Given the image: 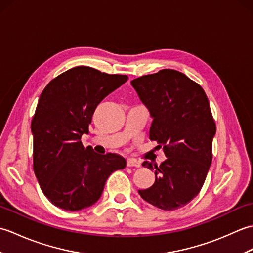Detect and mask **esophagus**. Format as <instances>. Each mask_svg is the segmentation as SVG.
<instances>
[{
    "instance_id": "1",
    "label": "esophagus",
    "mask_w": 253,
    "mask_h": 253,
    "mask_svg": "<svg viewBox=\"0 0 253 253\" xmlns=\"http://www.w3.org/2000/svg\"><path fill=\"white\" fill-rule=\"evenodd\" d=\"M127 166H129V168H131V166H135V168H140L141 162H140V161L136 160V159H128L127 160Z\"/></svg>"
}]
</instances>
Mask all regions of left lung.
Instances as JSON below:
<instances>
[{"label": "left lung", "instance_id": "8db88e82", "mask_svg": "<svg viewBox=\"0 0 253 253\" xmlns=\"http://www.w3.org/2000/svg\"><path fill=\"white\" fill-rule=\"evenodd\" d=\"M153 121L149 138L163 148L168 158L155 169V181L139 195L164 211L185 207L195 198L212 163L216 125L209 100L199 84L175 69H162L131 82Z\"/></svg>", "mask_w": 253, "mask_h": 253}]
</instances>
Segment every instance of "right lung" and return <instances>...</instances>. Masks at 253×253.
<instances>
[{
	"label": "right lung",
	"mask_w": 253,
	"mask_h": 253,
	"mask_svg": "<svg viewBox=\"0 0 253 253\" xmlns=\"http://www.w3.org/2000/svg\"><path fill=\"white\" fill-rule=\"evenodd\" d=\"M127 79L126 75L77 66L52 79L42 91L31 121L34 170L55 207L79 211L92 206L109 176L126 168L121 155L85 149L82 136L88 132L95 107Z\"/></svg>",
	"instance_id": "obj_1"
}]
</instances>
